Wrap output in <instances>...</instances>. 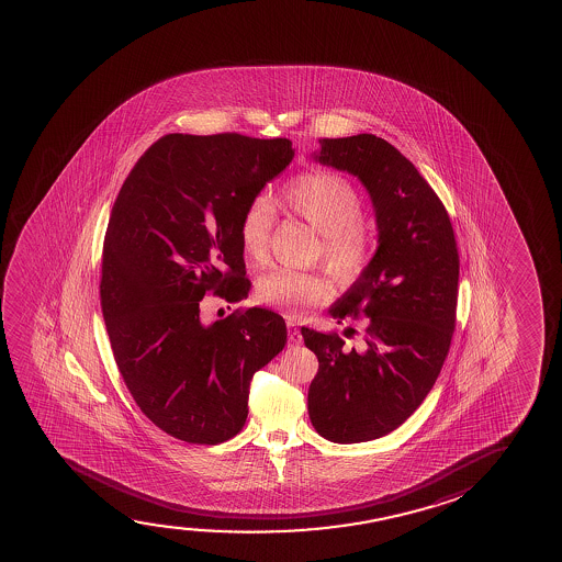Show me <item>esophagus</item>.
Listing matches in <instances>:
<instances>
[{
    "label": "esophagus",
    "mask_w": 562,
    "mask_h": 562,
    "mask_svg": "<svg viewBox=\"0 0 562 562\" xmlns=\"http://www.w3.org/2000/svg\"><path fill=\"white\" fill-rule=\"evenodd\" d=\"M288 339H290L292 346H300L301 341H303L300 328H295V324H293L292 321L288 323Z\"/></svg>",
    "instance_id": "obj_1"
}]
</instances>
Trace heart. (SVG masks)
I'll return each mask as SVG.
<instances>
[{
    "mask_svg": "<svg viewBox=\"0 0 562 562\" xmlns=\"http://www.w3.org/2000/svg\"><path fill=\"white\" fill-rule=\"evenodd\" d=\"M282 203L321 234L316 259H323L338 282H355L369 269L376 255V231L362 221L364 201L349 178L328 169L301 172L284 186ZM272 228L270 201L262 195L249 201L238 223L239 247L247 261H267ZM330 297V280L323 272L274 269L255 284V300L288 316L303 315Z\"/></svg>",
    "mask_w": 562,
    "mask_h": 562,
    "instance_id": "obj_1",
    "label": "heart"
}]
</instances>
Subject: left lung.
<instances>
[{
	"mask_svg": "<svg viewBox=\"0 0 562 562\" xmlns=\"http://www.w3.org/2000/svg\"><path fill=\"white\" fill-rule=\"evenodd\" d=\"M318 142L316 161L359 178L376 211V255L330 308L338 324L362 321L361 338L301 328L318 359L311 423L334 443H359L400 428L436 384L453 338L459 251L443 203L392 144L374 134Z\"/></svg>",
	"mask_w": 562,
	"mask_h": 562,
	"instance_id": "obj_1",
	"label": "left lung"
}]
</instances>
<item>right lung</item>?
Segmentation results:
<instances>
[{
	"label": "right lung",
	"mask_w": 562,
	"mask_h": 562,
	"mask_svg": "<svg viewBox=\"0 0 562 562\" xmlns=\"http://www.w3.org/2000/svg\"><path fill=\"white\" fill-rule=\"evenodd\" d=\"M292 159L288 138L167 134L116 195L101 259L109 341L139 411L186 443L234 438L251 378L284 349L274 311L238 308L205 326L200 303L207 292L247 297L239 216Z\"/></svg>",
	"instance_id": "1"
}]
</instances>
